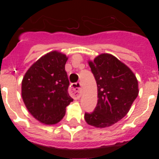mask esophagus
Instances as JSON below:
<instances>
[{
    "label": "esophagus",
    "mask_w": 159,
    "mask_h": 159,
    "mask_svg": "<svg viewBox=\"0 0 159 159\" xmlns=\"http://www.w3.org/2000/svg\"><path fill=\"white\" fill-rule=\"evenodd\" d=\"M69 93L75 99H79L81 96V84L75 83L71 84L69 90Z\"/></svg>",
    "instance_id": "obj_1"
}]
</instances>
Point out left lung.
I'll list each match as a JSON object with an SVG mask.
<instances>
[{"mask_svg":"<svg viewBox=\"0 0 159 159\" xmlns=\"http://www.w3.org/2000/svg\"><path fill=\"white\" fill-rule=\"evenodd\" d=\"M88 64L96 81L98 102L84 119L97 128L111 127L130 111L139 95L138 80L130 67L111 54L102 53Z\"/></svg>","mask_w":159,"mask_h":159,"instance_id":"1","label":"left lung"}]
</instances>
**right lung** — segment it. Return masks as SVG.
<instances>
[{
	"mask_svg": "<svg viewBox=\"0 0 159 159\" xmlns=\"http://www.w3.org/2000/svg\"><path fill=\"white\" fill-rule=\"evenodd\" d=\"M67 59L60 52H50L36 60L22 80L24 103L29 113L43 124L59 123L65 115L67 106L73 101L67 92Z\"/></svg>",
	"mask_w": 159,
	"mask_h": 159,
	"instance_id": "add662e5",
	"label": "right lung"
}]
</instances>
